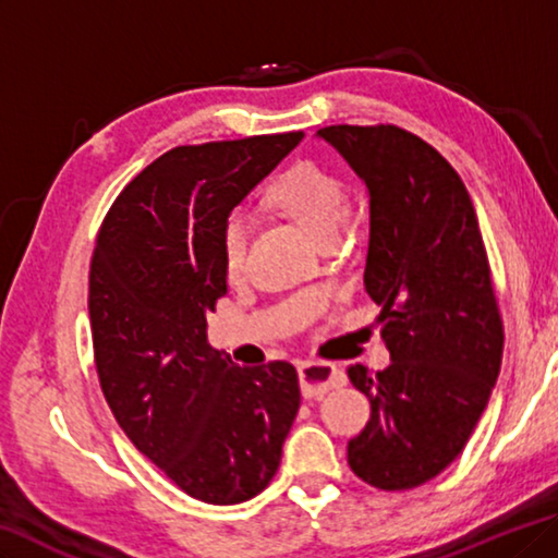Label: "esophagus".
Returning a JSON list of instances; mask_svg holds the SVG:
<instances>
[{"mask_svg": "<svg viewBox=\"0 0 558 558\" xmlns=\"http://www.w3.org/2000/svg\"><path fill=\"white\" fill-rule=\"evenodd\" d=\"M300 377V390L311 400V397H323L332 390V387L344 385V373L338 365H330V362H303L298 367Z\"/></svg>", "mask_w": 558, "mask_h": 558, "instance_id": "1", "label": "esophagus"}]
</instances>
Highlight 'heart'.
Instances as JSON below:
<instances>
[{"instance_id":"obj_1","label":"heart","mask_w":558,"mask_h":558,"mask_svg":"<svg viewBox=\"0 0 558 558\" xmlns=\"http://www.w3.org/2000/svg\"><path fill=\"white\" fill-rule=\"evenodd\" d=\"M270 206L311 233L317 243L340 235L350 216V191L340 175L315 163H298L270 191ZM251 220L243 210H233L220 231V258L231 278L245 270Z\"/></svg>"}]
</instances>
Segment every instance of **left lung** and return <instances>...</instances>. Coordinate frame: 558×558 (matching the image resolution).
Masks as SVG:
<instances>
[{"instance_id":"8db88e82","label":"left lung","mask_w":558,"mask_h":558,"mask_svg":"<svg viewBox=\"0 0 558 558\" xmlns=\"http://www.w3.org/2000/svg\"><path fill=\"white\" fill-rule=\"evenodd\" d=\"M369 193L365 290L390 367L352 365L369 422L348 464L385 492L435 480L462 454L499 377L504 327L480 220L437 148L392 123L325 126Z\"/></svg>"}]
</instances>
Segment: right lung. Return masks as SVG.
Listing matches in <instances>:
<instances>
[{
	"label": "right lung",
	"instance_id": "right-lung-1",
	"mask_svg": "<svg viewBox=\"0 0 558 558\" xmlns=\"http://www.w3.org/2000/svg\"><path fill=\"white\" fill-rule=\"evenodd\" d=\"M300 141L175 146L119 193L96 235L88 317L106 402L141 454L208 504L270 484L300 410L290 362L241 367L206 338L228 293L226 218Z\"/></svg>",
	"mask_w": 558,
	"mask_h": 558
}]
</instances>
